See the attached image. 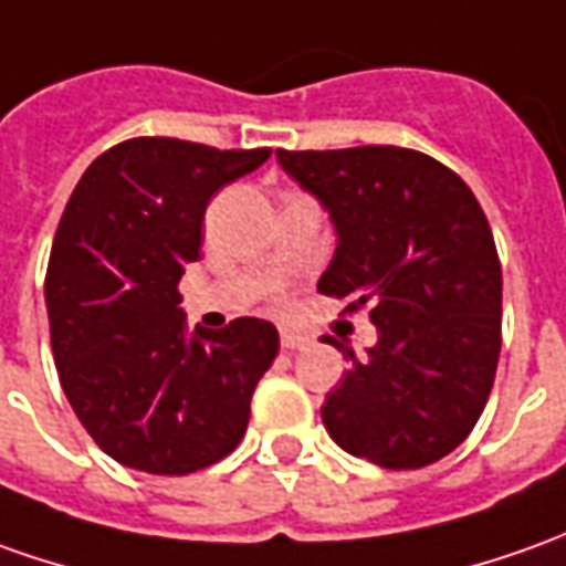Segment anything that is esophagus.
<instances>
[{
    "label": "esophagus",
    "instance_id": "34e87169",
    "mask_svg": "<svg viewBox=\"0 0 566 566\" xmlns=\"http://www.w3.org/2000/svg\"><path fill=\"white\" fill-rule=\"evenodd\" d=\"M310 344V337L300 332H291V328H282V347L284 349H300Z\"/></svg>",
    "mask_w": 566,
    "mask_h": 566
}]
</instances>
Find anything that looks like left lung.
Returning a JSON list of instances; mask_svg holds the SVG:
<instances>
[{
	"label": "left lung",
	"mask_w": 566,
	"mask_h": 566,
	"mask_svg": "<svg viewBox=\"0 0 566 566\" xmlns=\"http://www.w3.org/2000/svg\"><path fill=\"white\" fill-rule=\"evenodd\" d=\"M328 210L337 248L318 291L368 306L378 344L325 396L340 449L409 471L449 455L474 430L502 349V266L474 191L428 154L363 145L275 151Z\"/></svg>",
	"instance_id": "8db88e82"
}]
</instances>
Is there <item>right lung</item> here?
I'll return each mask as SVG.
<instances>
[{
    "instance_id": "obj_1",
    "label": "right lung",
    "mask_w": 566,
    "mask_h": 566,
    "mask_svg": "<svg viewBox=\"0 0 566 566\" xmlns=\"http://www.w3.org/2000/svg\"><path fill=\"white\" fill-rule=\"evenodd\" d=\"M269 148L129 138L95 157L57 222L45 310L64 396L114 461L182 476L241 443L279 353L266 318L186 328L176 291L201 256L203 210Z\"/></svg>"
}]
</instances>
